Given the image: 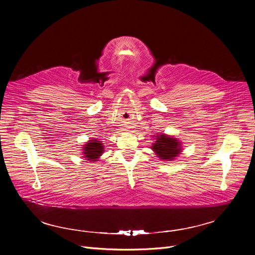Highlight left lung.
<instances>
[{"label":"left lung","instance_id":"obj_1","mask_svg":"<svg viewBox=\"0 0 255 255\" xmlns=\"http://www.w3.org/2000/svg\"><path fill=\"white\" fill-rule=\"evenodd\" d=\"M156 141L153 142L152 150L161 160H173L182 152L181 142L174 137L165 134L156 135Z\"/></svg>","mask_w":255,"mask_h":255}]
</instances>
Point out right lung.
<instances>
[{"label":"right lung","mask_w":255,"mask_h":255,"mask_svg":"<svg viewBox=\"0 0 255 255\" xmlns=\"http://www.w3.org/2000/svg\"><path fill=\"white\" fill-rule=\"evenodd\" d=\"M103 152H104L103 143L101 141L95 139V138L94 139H90L83 148V155L89 161L98 160L99 157L102 155Z\"/></svg>","instance_id":"obj_1"}]
</instances>
